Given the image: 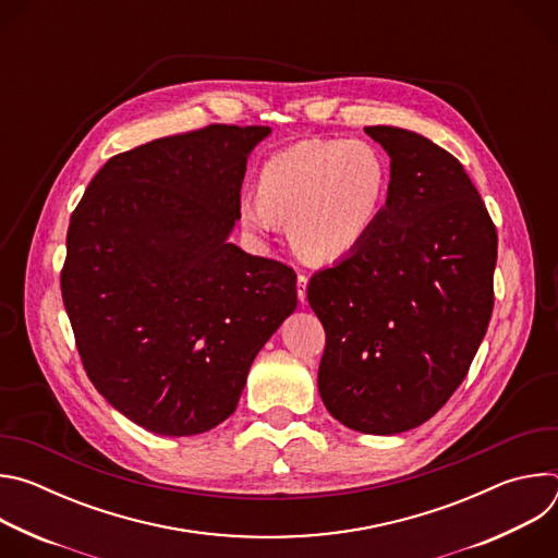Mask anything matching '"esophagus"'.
<instances>
[{
    "mask_svg": "<svg viewBox=\"0 0 558 558\" xmlns=\"http://www.w3.org/2000/svg\"><path fill=\"white\" fill-rule=\"evenodd\" d=\"M306 282H308V278L304 276V274H298V298H300V302H306Z\"/></svg>",
    "mask_w": 558,
    "mask_h": 558,
    "instance_id": "esophagus-1",
    "label": "esophagus"
}]
</instances>
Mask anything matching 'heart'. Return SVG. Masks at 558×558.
Returning <instances> with one entry per match:
<instances>
[{
    "mask_svg": "<svg viewBox=\"0 0 558 558\" xmlns=\"http://www.w3.org/2000/svg\"><path fill=\"white\" fill-rule=\"evenodd\" d=\"M390 192L384 151L362 138L302 141L274 154L260 192H243L238 218L256 238L289 225V243L311 263L357 252L373 233Z\"/></svg>",
    "mask_w": 558,
    "mask_h": 558,
    "instance_id": "b5f03b06",
    "label": "heart"
}]
</instances>
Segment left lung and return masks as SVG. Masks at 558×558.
<instances>
[{
  "label": "left lung",
  "mask_w": 558,
  "mask_h": 558,
  "mask_svg": "<svg viewBox=\"0 0 558 558\" xmlns=\"http://www.w3.org/2000/svg\"><path fill=\"white\" fill-rule=\"evenodd\" d=\"M364 132L390 156L386 207L357 252L311 276L306 298L327 333V411L397 435L450 400L486 336L497 229L450 151L404 128Z\"/></svg>",
  "instance_id": "8db88e82"
}]
</instances>
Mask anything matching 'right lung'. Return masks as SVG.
<instances>
[{
  "instance_id": "add662e5",
  "label": "right lung",
  "mask_w": 558,
  "mask_h": 558,
  "mask_svg": "<svg viewBox=\"0 0 558 558\" xmlns=\"http://www.w3.org/2000/svg\"><path fill=\"white\" fill-rule=\"evenodd\" d=\"M269 128L209 125L112 156L70 216L61 295L95 388L163 437L207 433L298 306L291 267L229 243Z\"/></svg>"
}]
</instances>
